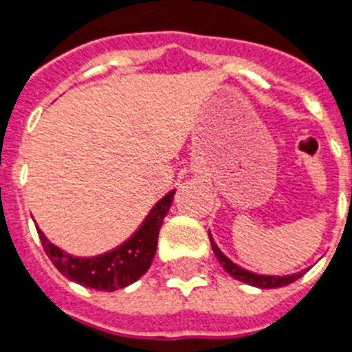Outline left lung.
<instances>
[{
  "instance_id": "8db88e82",
  "label": "left lung",
  "mask_w": 352,
  "mask_h": 352,
  "mask_svg": "<svg viewBox=\"0 0 352 352\" xmlns=\"http://www.w3.org/2000/svg\"><path fill=\"white\" fill-rule=\"evenodd\" d=\"M210 241H211V248H213V252H215L217 260L219 263L223 265V269L230 276H234L236 280H241L245 284H250V286L260 287V289H271V287H282L287 286V284H292L297 278H300L302 274L308 271V269H302L300 273H293V274H284V276H274V274H260V273H252V271H248V269H243L241 265H237L234 261L230 260L228 256L224 254L221 248L217 247V243L213 241V237L210 234Z\"/></svg>"
}]
</instances>
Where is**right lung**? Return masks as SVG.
Wrapping results in <instances>:
<instances>
[{
  "instance_id": "right-lung-1",
  "label": "right lung",
  "mask_w": 352,
  "mask_h": 352,
  "mask_svg": "<svg viewBox=\"0 0 352 352\" xmlns=\"http://www.w3.org/2000/svg\"><path fill=\"white\" fill-rule=\"evenodd\" d=\"M174 192L176 191L166 192L126 241L104 254L89 258L68 254L50 241L41 228H36V232L47 258L60 274L85 287L100 292H116L137 282L150 269L157 248L160 228L173 206Z\"/></svg>"
}]
</instances>
